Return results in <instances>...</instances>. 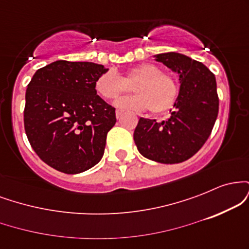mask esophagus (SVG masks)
Returning a JSON list of instances; mask_svg holds the SVG:
<instances>
[{"mask_svg":"<svg viewBox=\"0 0 249 249\" xmlns=\"http://www.w3.org/2000/svg\"><path fill=\"white\" fill-rule=\"evenodd\" d=\"M122 116H123V111H121V110H117V111H116V117H117V119L121 118Z\"/></svg>","mask_w":249,"mask_h":249,"instance_id":"1","label":"esophagus"}]
</instances>
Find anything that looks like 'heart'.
<instances>
[{
	"label": "heart",
	"instance_id": "obj_1",
	"mask_svg": "<svg viewBox=\"0 0 249 249\" xmlns=\"http://www.w3.org/2000/svg\"><path fill=\"white\" fill-rule=\"evenodd\" d=\"M133 86L134 96L124 97L116 102L123 110L147 111L156 115L166 112L178 98V83L172 76L161 72L158 65L142 63L119 76L116 71L107 70L95 82V90L105 101L115 99L126 92L128 85Z\"/></svg>",
	"mask_w": 249,
	"mask_h": 249
}]
</instances>
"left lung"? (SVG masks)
<instances>
[{"instance_id": "left-lung-1", "label": "left lung", "mask_w": 249, "mask_h": 249, "mask_svg": "<svg viewBox=\"0 0 249 249\" xmlns=\"http://www.w3.org/2000/svg\"><path fill=\"white\" fill-rule=\"evenodd\" d=\"M179 75L180 91L166 121L141 118L133 133L145 158L178 164L194 156L212 132L219 112L215 76L202 63L178 53L156 55Z\"/></svg>"}]
</instances>
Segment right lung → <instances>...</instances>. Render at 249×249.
I'll list each match as a JSON object with an SVG mask.
<instances>
[{
	"instance_id": "obj_1",
	"label": "right lung",
	"mask_w": 249,
	"mask_h": 249,
	"mask_svg": "<svg viewBox=\"0 0 249 249\" xmlns=\"http://www.w3.org/2000/svg\"><path fill=\"white\" fill-rule=\"evenodd\" d=\"M107 69L91 62L56 61L33 76L25 92L24 130L37 156L59 172H84L102 159L115 107L97 95Z\"/></svg>"
}]
</instances>
